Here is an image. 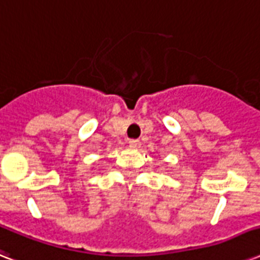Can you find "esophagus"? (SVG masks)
I'll return each instance as SVG.
<instances>
[{"instance_id":"esophagus-1","label":"esophagus","mask_w":260,"mask_h":260,"mask_svg":"<svg viewBox=\"0 0 260 260\" xmlns=\"http://www.w3.org/2000/svg\"><path fill=\"white\" fill-rule=\"evenodd\" d=\"M128 144H129L131 148H135V150H136V148H140V142H139V140H136V139H132V140H129V142H128Z\"/></svg>"}]
</instances>
